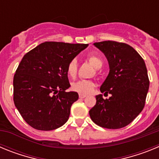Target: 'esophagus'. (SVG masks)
I'll use <instances>...</instances> for the list:
<instances>
[{
	"instance_id": "1",
	"label": "esophagus",
	"mask_w": 159,
	"mask_h": 159,
	"mask_svg": "<svg viewBox=\"0 0 159 159\" xmlns=\"http://www.w3.org/2000/svg\"><path fill=\"white\" fill-rule=\"evenodd\" d=\"M79 96H80V99H84V98L86 97V95H82V94H80V95H79Z\"/></svg>"
}]
</instances>
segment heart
Instances as JSON below:
<instances>
[{"label": "heart", "mask_w": 159, "mask_h": 159, "mask_svg": "<svg viewBox=\"0 0 159 159\" xmlns=\"http://www.w3.org/2000/svg\"><path fill=\"white\" fill-rule=\"evenodd\" d=\"M88 60L93 67L96 69H99L102 67V61L100 58L96 55L91 54L88 57ZM67 73L70 77H75L77 73V62L76 60H72L67 64ZM95 84L92 81L90 80H79L74 82L71 84V89L74 92H76L82 95H88L92 93L94 89Z\"/></svg>", "instance_id": "obj_1"}]
</instances>
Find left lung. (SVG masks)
<instances>
[{"mask_svg":"<svg viewBox=\"0 0 159 159\" xmlns=\"http://www.w3.org/2000/svg\"><path fill=\"white\" fill-rule=\"evenodd\" d=\"M93 44L104 53L110 68L100 92L111 96L104 99L101 94L96 95L90 117L99 127L122 128L131 123L145 105L150 85L145 62L127 43L107 40Z\"/></svg>","mask_w":159,"mask_h":159,"instance_id":"obj_1","label":"left lung"}]
</instances>
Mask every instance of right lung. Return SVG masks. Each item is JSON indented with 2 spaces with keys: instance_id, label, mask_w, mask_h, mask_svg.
<instances>
[{
  "instance_id": "add662e5",
  "label": "right lung",
  "mask_w": 159,
  "mask_h": 159,
  "mask_svg": "<svg viewBox=\"0 0 159 159\" xmlns=\"http://www.w3.org/2000/svg\"><path fill=\"white\" fill-rule=\"evenodd\" d=\"M88 46L44 42L24 56L13 78V101L25 121L36 130H52L68 120L79 99L70 88L67 64Z\"/></svg>"
}]
</instances>
